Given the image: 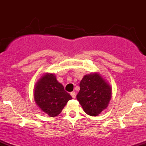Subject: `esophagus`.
Masks as SVG:
<instances>
[{
  "label": "esophagus",
  "mask_w": 146,
  "mask_h": 146,
  "mask_svg": "<svg viewBox=\"0 0 146 146\" xmlns=\"http://www.w3.org/2000/svg\"><path fill=\"white\" fill-rule=\"evenodd\" d=\"M71 95L72 96V98H73V99H75V97H76V93H75V92H71Z\"/></svg>",
  "instance_id": "esophagus-1"
}]
</instances>
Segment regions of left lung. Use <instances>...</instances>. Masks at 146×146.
<instances>
[{"mask_svg":"<svg viewBox=\"0 0 146 146\" xmlns=\"http://www.w3.org/2000/svg\"><path fill=\"white\" fill-rule=\"evenodd\" d=\"M77 100L90 116H98L108 107L112 97V87L100 73L84 76L80 84Z\"/></svg>","mask_w":146,"mask_h":146,"instance_id":"1","label":"left lung"}]
</instances>
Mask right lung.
<instances>
[{
    "label": "right lung",
    "mask_w": 146,
    "mask_h": 146,
    "mask_svg": "<svg viewBox=\"0 0 146 146\" xmlns=\"http://www.w3.org/2000/svg\"><path fill=\"white\" fill-rule=\"evenodd\" d=\"M36 105L49 117L58 116L72 97L64 90L54 73H44L38 80L33 90Z\"/></svg>",
    "instance_id": "1"
}]
</instances>
